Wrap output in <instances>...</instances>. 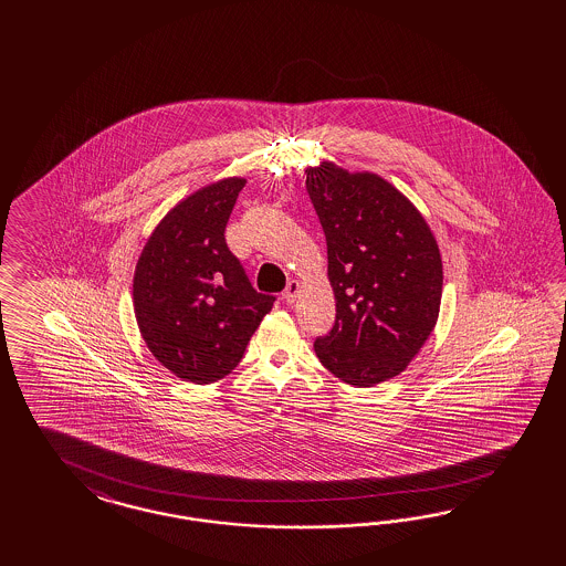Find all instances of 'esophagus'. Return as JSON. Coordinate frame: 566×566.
<instances>
[{
    "mask_svg": "<svg viewBox=\"0 0 566 566\" xmlns=\"http://www.w3.org/2000/svg\"><path fill=\"white\" fill-rule=\"evenodd\" d=\"M301 291V284L296 282V280H291L289 284H286V289L282 292V296H284V301L286 303H294L296 301V294Z\"/></svg>",
    "mask_w": 566,
    "mask_h": 566,
    "instance_id": "34e87169",
    "label": "esophagus"
}]
</instances>
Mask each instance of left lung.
Instances as JSON below:
<instances>
[{"mask_svg":"<svg viewBox=\"0 0 566 566\" xmlns=\"http://www.w3.org/2000/svg\"><path fill=\"white\" fill-rule=\"evenodd\" d=\"M324 228L336 322L315 340L322 365L350 386L398 376L436 326L442 259L411 201L376 174L307 170Z\"/></svg>","mask_w":566,"mask_h":566,"instance_id":"1","label":"left lung"}]
</instances>
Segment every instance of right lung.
I'll use <instances>...</instances> for the list:
<instances>
[{"instance_id":"1","label":"right lung","mask_w":566,"mask_h":566,"mask_svg":"<svg viewBox=\"0 0 566 566\" xmlns=\"http://www.w3.org/2000/svg\"><path fill=\"white\" fill-rule=\"evenodd\" d=\"M242 178H226L180 201L138 258L133 296L138 327L171 374L211 384L239 365L275 296L253 289L226 244Z\"/></svg>"}]
</instances>
